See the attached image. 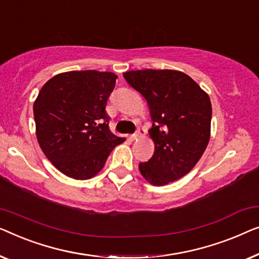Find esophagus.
Here are the masks:
<instances>
[{
    "instance_id": "1",
    "label": "esophagus",
    "mask_w": 259,
    "mask_h": 259,
    "mask_svg": "<svg viewBox=\"0 0 259 259\" xmlns=\"http://www.w3.org/2000/svg\"><path fill=\"white\" fill-rule=\"evenodd\" d=\"M144 134H145V130H144L143 126H138L136 133L133 135V138H134V140H137V138H140L141 136H143Z\"/></svg>"
}]
</instances>
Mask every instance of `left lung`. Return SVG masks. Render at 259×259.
Wrapping results in <instances>:
<instances>
[{"label": "left lung", "mask_w": 259, "mask_h": 259, "mask_svg": "<svg viewBox=\"0 0 259 259\" xmlns=\"http://www.w3.org/2000/svg\"><path fill=\"white\" fill-rule=\"evenodd\" d=\"M123 76L147 100L152 119L149 134L155 152L148 162L138 164L142 176L156 187L180 180L196 165L209 143V95L177 70L145 69Z\"/></svg>", "instance_id": "8db88e82"}]
</instances>
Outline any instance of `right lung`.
<instances>
[{"label":"right lung","mask_w":259,"mask_h":259,"mask_svg":"<svg viewBox=\"0 0 259 259\" xmlns=\"http://www.w3.org/2000/svg\"><path fill=\"white\" fill-rule=\"evenodd\" d=\"M117 76L109 71L62 72L50 78L34 103L36 137L42 151L65 176L89 180L125 138L109 129L105 111Z\"/></svg>","instance_id":"1"}]
</instances>
